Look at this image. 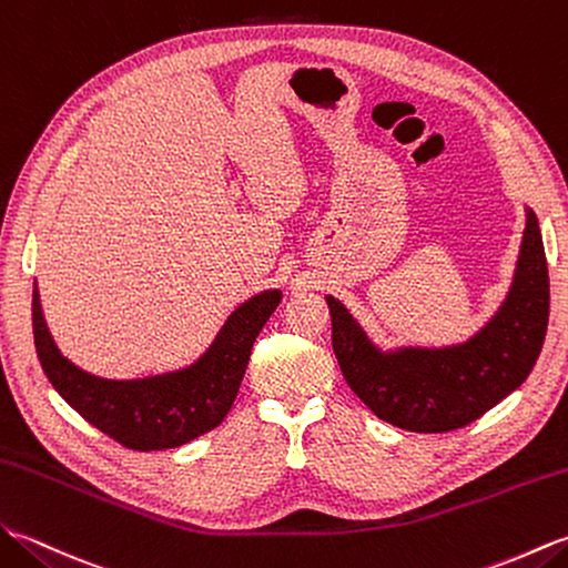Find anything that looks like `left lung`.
Listing matches in <instances>:
<instances>
[{"instance_id":"1","label":"left lung","mask_w":568,"mask_h":568,"mask_svg":"<svg viewBox=\"0 0 568 568\" xmlns=\"http://www.w3.org/2000/svg\"><path fill=\"white\" fill-rule=\"evenodd\" d=\"M333 349L345 382L376 418L410 433H449L481 418L532 372L547 335L549 274L535 211L513 282L494 316L455 345H376L343 301L327 294Z\"/></svg>"}]
</instances>
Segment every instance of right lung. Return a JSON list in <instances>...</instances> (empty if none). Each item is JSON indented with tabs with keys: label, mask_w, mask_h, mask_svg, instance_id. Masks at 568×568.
<instances>
[{
	"label": "right lung",
	"mask_w": 568,
	"mask_h": 568,
	"mask_svg": "<svg viewBox=\"0 0 568 568\" xmlns=\"http://www.w3.org/2000/svg\"><path fill=\"white\" fill-rule=\"evenodd\" d=\"M280 301V288L243 301L211 345L182 369L138 379H106L84 372L58 349L43 318L38 284H33L36 355L48 382L97 430L129 449H172L223 423L241 388L255 337Z\"/></svg>",
	"instance_id": "obj_1"
}]
</instances>
